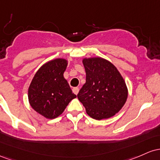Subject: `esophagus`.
I'll return each mask as SVG.
<instances>
[{
	"label": "esophagus",
	"instance_id": "1",
	"mask_svg": "<svg viewBox=\"0 0 160 160\" xmlns=\"http://www.w3.org/2000/svg\"><path fill=\"white\" fill-rule=\"evenodd\" d=\"M72 91H73V93H74L75 94H78V91H79V88H78V87H76V88H74L72 89Z\"/></svg>",
	"mask_w": 160,
	"mask_h": 160
}]
</instances>
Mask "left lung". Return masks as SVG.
<instances>
[{"label": "left lung", "instance_id": "1", "mask_svg": "<svg viewBox=\"0 0 160 160\" xmlns=\"http://www.w3.org/2000/svg\"><path fill=\"white\" fill-rule=\"evenodd\" d=\"M86 82L78 92L79 101L93 119L112 117L122 109L128 97V89L113 64L100 57L84 59Z\"/></svg>", "mask_w": 160, "mask_h": 160}]
</instances>
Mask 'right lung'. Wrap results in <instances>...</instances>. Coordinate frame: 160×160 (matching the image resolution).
<instances>
[{"label":"right lung","instance_id":"obj_1","mask_svg":"<svg viewBox=\"0 0 160 160\" xmlns=\"http://www.w3.org/2000/svg\"><path fill=\"white\" fill-rule=\"evenodd\" d=\"M66 66L64 59L47 62L38 69L28 88L31 107L48 119L58 117L76 98L63 77Z\"/></svg>","mask_w":160,"mask_h":160}]
</instances>
